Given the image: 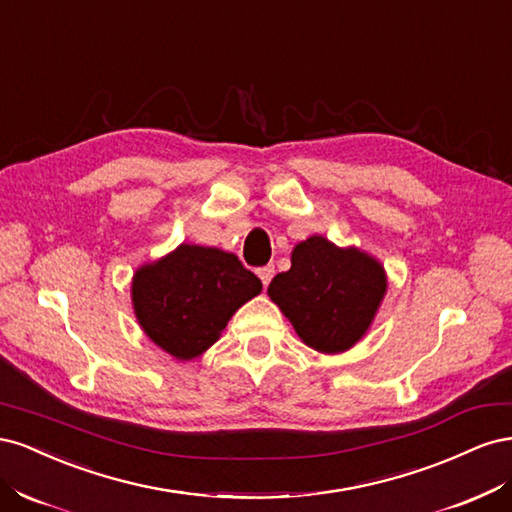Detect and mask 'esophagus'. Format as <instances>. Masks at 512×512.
<instances>
[{"instance_id": "esophagus-1", "label": "esophagus", "mask_w": 512, "mask_h": 512, "mask_svg": "<svg viewBox=\"0 0 512 512\" xmlns=\"http://www.w3.org/2000/svg\"><path fill=\"white\" fill-rule=\"evenodd\" d=\"M273 275H275V267L273 265H267V267H260L258 269V277L262 280V286H269V282L273 280Z\"/></svg>"}]
</instances>
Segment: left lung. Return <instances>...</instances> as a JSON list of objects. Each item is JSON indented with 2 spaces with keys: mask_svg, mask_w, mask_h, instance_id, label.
I'll list each match as a JSON object with an SVG mask.
<instances>
[{
  "mask_svg": "<svg viewBox=\"0 0 512 512\" xmlns=\"http://www.w3.org/2000/svg\"><path fill=\"white\" fill-rule=\"evenodd\" d=\"M290 262L269 284L271 301L309 348L324 354L352 348L384 299V267L356 247L344 250L320 235L294 247Z\"/></svg>",
  "mask_w": 512,
  "mask_h": 512,
  "instance_id": "obj_1",
  "label": "left lung"
}]
</instances>
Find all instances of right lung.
<instances>
[{"mask_svg":"<svg viewBox=\"0 0 512 512\" xmlns=\"http://www.w3.org/2000/svg\"><path fill=\"white\" fill-rule=\"evenodd\" d=\"M260 290L235 254L181 243L134 273L132 305L153 344L190 361L218 342L232 314Z\"/></svg>","mask_w":512,"mask_h":512,"instance_id":"right-lung-1","label":"right lung"}]
</instances>
